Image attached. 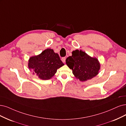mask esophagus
<instances>
[{
  "mask_svg": "<svg viewBox=\"0 0 126 126\" xmlns=\"http://www.w3.org/2000/svg\"><path fill=\"white\" fill-rule=\"evenodd\" d=\"M65 61H66V58H65V57H63V58H62V61L63 63L65 62Z\"/></svg>",
  "mask_w": 126,
  "mask_h": 126,
  "instance_id": "obj_1",
  "label": "esophagus"
}]
</instances>
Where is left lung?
I'll return each mask as SVG.
<instances>
[{
    "label": "left lung",
    "instance_id": "8db88e82",
    "mask_svg": "<svg viewBox=\"0 0 126 126\" xmlns=\"http://www.w3.org/2000/svg\"><path fill=\"white\" fill-rule=\"evenodd\" d=\"M66 63L72 69L75 77L81 81L91 79L96 76L100 69L98 60L90 57L82 50L73 51L72 55L66 59Z\"/></svg>",
    "mask_w": 126,
    "mask_h": 126
}]
</instances>
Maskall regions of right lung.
<instances>
[{
    "label": "right lung",
    "mask_w": 126,
    "mask_h": 126,
    "mask_svg": "<svg viewBox=\"0 0 126 126\" xmlns=\"http://www.w3.org/2000/svg\"><path fill=\"white\" fill-rule=\"evenodd\" d=\"M64 65L59 54L51 49H47L40 54L31 57L28 63L30 70L43 80L50 79Z\"/></svg>",
    "instance_id": "add662e5"
}]
</instances>
